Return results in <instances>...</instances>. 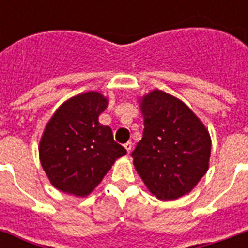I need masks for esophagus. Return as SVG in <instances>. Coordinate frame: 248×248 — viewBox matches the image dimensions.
<instances>
[{
  "label": "esophagus",
  "instance_id": "1",
  "mask_svg": "<svg viewBox=\"0 0 248 248\" xmlns=\"http://www.w3.org/2000/svg\"><path fill=\"white\" fill-rule=\"evenodd\" d=\"M124 149H126L128 155H130V152H131V149H132V143H130V141H128V143L124 144Z\"/></svg>",
  "mask_w": 248,
  "mask_h": 248
}]
</instances>
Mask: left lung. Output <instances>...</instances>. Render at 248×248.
<instances>
[{
	"label": "left lung",
	"instance_id": "left-lung-1",
	"mask_svg": "<svg viewBox=\"0 0 248 248\" xmlns=\"http://www.w3.org/2000/svg\"><path fill=\"white\" fill-rule=\"evenodd\" d=\"M140 109L143 138L131 155L139 176L158 200L188 194L208 170V130L188 105L161 90L141 97Z\"/></svg>",
	"mask_w": 248,
	"mask_h": 248
}]
</instances>
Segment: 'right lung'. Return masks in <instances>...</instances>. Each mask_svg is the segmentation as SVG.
I'll return each instance as SVG.
<instances>
[{
  "label": "right lung",
  "instance_id": "1",
  "mask_svg": "<svg viewBox=\"0 0 248 248\" xmlns=\"http://www.w3.org/2000/svg\"><path fill=\"white\" fill-rule=\"evenodd\" d=\"M108 99L87 91L64 101L41 138L40 161L56 189L86 197L126 149L113 140L112 128L99 124Z\"/></svg>",
  "mask_w": 248,
  "mask_h": 248
}]
</instances>
